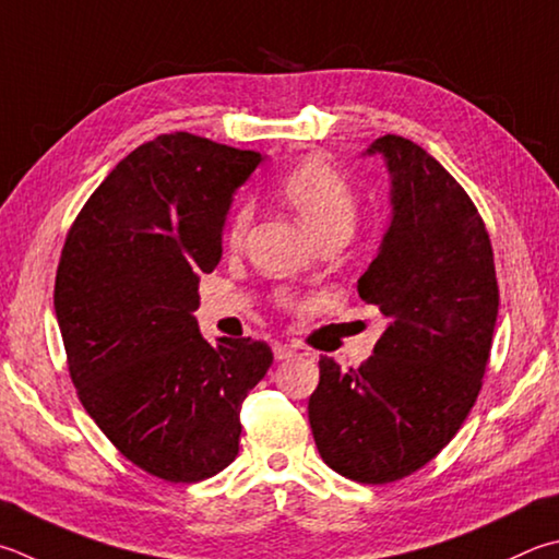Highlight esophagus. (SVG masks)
<instances>
[{
    "mask_svg": "<svg viewBox=\"0 0 559 559\" xmlns=\"http://www.w3.org/2000/svg\"><path fill=\"white\" fill-rule=\"evenodd\" d=\"M302 354H308L302 347H298V344H273V357H276L278 361L283 359H293V357H302Z\"/></svg>",
    "mask_w": 559,
    "mask_h": 559,
    "instance_id": "obj_1",
    "label": "esophagus"
}]
</instances>
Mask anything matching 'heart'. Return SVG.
<instances>
[{
    "label": "heart",
    "instance_id": "obj_1",
    "mask_svg": "<svg viewBox=\"0 0 559 559\" xmlns=\"http://www.w3.org/2000/svg\"><path fill=\"white\" fill-rule=\"evenodd\" d=\"M281 195L298 212L314 237L330 229H349L357 217V200L349 182L337 168H332L322 158H306L293 166L281 178ZM253 210L249 202H239L227 219L225 241L229 247H239L245 241Z\"/></svg>",
    "mask_w": 559,
    "mask_h": 559
}]
</instances>
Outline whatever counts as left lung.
<instances>
[{
  "label": "left lung",
  "instance_id": "1",
  "mask_svg": "<svg viewBox=\"0 0 559 559\" xmlns=\"http://www.w3.org/2000/svg\"><path fill=\"white\" fill-rule=\"evenodd\" d=\"M364 156H381L391 178L389 229L357 286L385 328L359 369L320 359L308 418L330 469L389 484L428 464L472 411L499 283L479 212L428 151L385 134Z\"/></svg>",
  "mask_w": 559,
  "mask_h": 559
}]
</instances>
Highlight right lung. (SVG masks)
I'll return each mask as SVG.
<instances>
[{
  "label": "right lung",
  "mask_w": 559,
  "mask_h": 559,
  "mask_svg": "<svg viewBox=\"0 0 559 559\" xmlns=\"http://www.w3.org/2000/svg\"><path fill=\"white\" fill-rule=\"evenodd\" d=\"M263 156L188 131L121 158L70 227L53 306L80 401L158 479H210L239 452L241 401L266 342L200 334V273L222 259L235 192Z\"/></svg>",
  "instance_id": "obj_1"
}]
</instances>
